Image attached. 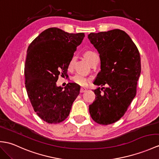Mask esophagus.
<instances>
[{
    "label": "esophagus",
    "mask_w": 159,
    "mask_h": 159,
    "mask_svg": "<svg viewBox=\"0 0 159 159\" xmlns=\"http://www.w3.org/2000/svg\"><path fill=\"white\" fill-rule=\"evenodd\" d=\"M86 91H87V89H86L85 88H80V93H83V92Z\"/></svg>",
    "instance_id": "obj_1"
}]
</instances>
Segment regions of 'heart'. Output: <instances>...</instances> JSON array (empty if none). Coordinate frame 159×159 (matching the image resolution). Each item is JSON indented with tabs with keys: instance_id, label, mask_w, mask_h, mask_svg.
Masks as SVG:
<instances>
[{
	"instance_id": "1",
	"label": "heart",
	"mask_w": 159,
	"mask_h": 159,
	"mask_svg": "<svg viewBox=\"0 0 159 159\" xmlns=\"http://www.w3.org/2000/svg\"><path fill=\"white\" fill-rule=\"evenodd\" d=\"M84 56H85L86 59L88 60V61L89 62V64L91 65L92 64V63L95 61V59L98 57V55L95 53L94 51H85V53H84ZM75 57L73 56L70 59V60L69 68L72 67L74 64H75ZM72 80L75 83L79 84V85H80V86H84L87 84L89 79L85 75H83V74L78 73L73 76Z\"/></svg>"
}]
</instances>
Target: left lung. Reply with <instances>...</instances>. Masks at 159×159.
<instances>
[{
	"label": "left lung",
	"instance_id": "obj_1",
	"mask_svg": "<svg viewBox=\"0 0 159 159\" xmlns=\"http://www.w3.org/2000/svg\"><path fill=\"white\" fill-rule=\"evenodd\" d=\"M88 38L101 61L93 84L108 86L94 90L95 99L89 105V113L95 123L110 125L124 115L135 97L141 73L139 52L130 36L119 29L90 33Z\"/></svg>",
	"mask_w": 159,
	"mask_h": 159
}]
</instances>
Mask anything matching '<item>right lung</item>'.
<instances>
[{
  "label": "right lung",
  "mask_w": 159,
  "mask_h": 159,
  "mask_svg": "<svg viewBox=\"0 0 159 159\" xmlns=\"http://www.w3.org/2000/svg\"><path fill=\"white\" fill-rule=\"evenodd\" d=\"M84 37L57 28L42 32L30 44L25 61V86L36 114L44 121L57 124L69 115L80 87L68 83L57 87L59 75L67 73L69 62Z\"/></svg>",
  "instance_id": "1"
}]
</instances>
